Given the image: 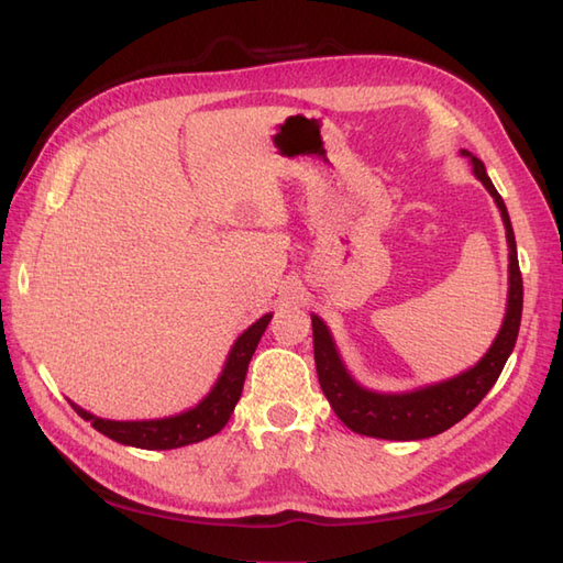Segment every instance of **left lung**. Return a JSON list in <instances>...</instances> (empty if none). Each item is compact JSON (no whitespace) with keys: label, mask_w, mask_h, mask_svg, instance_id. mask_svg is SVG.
Returning a JSON list of instances; mask_svg holds the SVG:
<instances>
[{"label":"left lung","mask_w":563,"mask_h":563,"mask_svg":"<svg viewBox=\"0 0 563 563\" xmlns=\"http://www.w3.org/2000/svg\"><path fill=\"white\" fill-rule=\"evenodd\" d=\"M472 166L476 178L494 196L508 232L510 290L504 327H500L494 345L482 357L479 365H474L470 373L409 394H375L357 387L353 377L345 373L327 324L319 317H312L314 363L321 391L329 399L331 409L355 433L385 440H421L442 433V430L462 421L486 397L488 389L496 385L508 355L516 349L522 317V275L518 266L516 234H512L506 202L498 196L492 178L486 176L484 164L472 157Z\"/></svg>","instance_id":"8db88e82"}]
</instances>
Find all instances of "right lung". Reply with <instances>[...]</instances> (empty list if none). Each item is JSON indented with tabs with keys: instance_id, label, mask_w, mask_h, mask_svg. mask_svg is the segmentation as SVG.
Returning a JSON list of instances; mask_svg holds the SVG:
<instances>
[{
	"instance_id": "obj_1",
	"label": "right lung",
	"mask_w": 563,
	"mask_h": 563,
	"mask_svg": "<svg viewBox=\"0 0 563 563\" xmlns=\"http://www.w3.org/2000/svg\"><path fill=\"white\" fill-rule=\"evenodd\" d=\"M268 321L271 314L261 317L256 324H251L242 336L236 339L220 379L214 382L212 391L196 406V409L172 418H159V421H106V418L84 411L77 404L69 401L71 409L106 438L142 450H174L190 445V442L206 440L214 433H220L227 421H230L234 406L239 397H242L249 361L251 355H254Z\"/></svg>"
}]
</instances>
